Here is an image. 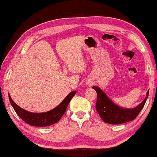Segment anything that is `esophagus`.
<instances>
[{"label":"esophagus","mask_w":157,"mask_h":157,"mask_svg":"<svg viewBox=\"0 0 157 157\" xmlns=\"http://www.w3.org/2000/svg\"><path fill=\"white\" fill-rule=\"evenodd\" d=\"M89 85H90V84H89Z\"/></svg>","instance_id":"obj_1"}]
</instances>
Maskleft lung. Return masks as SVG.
I'll list each match as a JSON object with an SVG mask.
<instances>
[{"mask_svg": "<svg viewBox=\"0 0 157 157\" xmlns=\"http://www.w3.org/2000/svg\"><path fill=\"white\" fill-rule=\"evenodd\" d=\"M97 93V102L95 108L101 119L105 123L117 124L133 121L139 114L148 97L149 90L146 96L139 105L133 108H125L117 105L108 97V95L98 86L92 87Z\"/></svg>", "mask_w": 157, "mask_h": 157, "instance_id": "1", "label": "left lung"}]
</instances>
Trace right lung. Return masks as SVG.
Wrapping results in <instances>:
<instances>
[{"mask_svg": "<svg viewBox=\"0 0 157 157\" xmlns=\"http://www.w3.org/2000/svg\"><path fill=\"white\" fill-rule=\"evenodd\" d=\"M76 94V91H73L67 95L57 107L45 113H30L19 106L13 101L10 95L9 94V101L13 109L19 117L25 121V123L34 127H47L52 125L58 122L61 118L65 113L66 108L72 98Z\"/></svg>", "mask_w": 157, "mask_h": 157, "instance_id": "add662e5", "label": "right lung"}]
</instances>
